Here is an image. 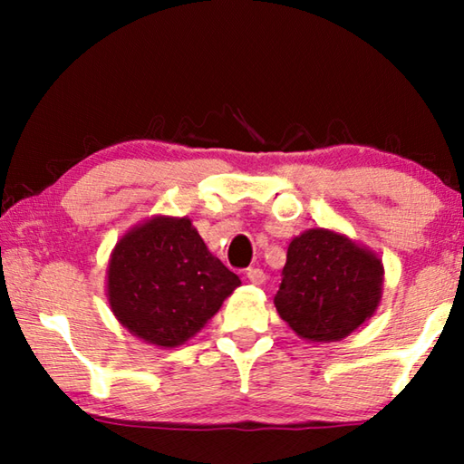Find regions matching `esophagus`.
Segmentation results:
<instances>
[{
  "label": "esophagus",
  "instance_id": "34e87169",
  "mask_svg": "<svg viewBox=\"0 0 464 464\" xmlns=\"http://www.w3.org/2000/svg\"><path fill=\"white\" fill-rule=\"evenodd\" d=\"M247 280L251 282V285H264L266 274L260 268H249L247 270Z\"/></svg>",
  "mask_w": 464,
  "mask_h": 464
}]
</instances>
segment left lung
Returning a JSON list of instances; mask_svg holds the SVG:
<instances>
[{
    "label": "left lung",
    "instance_id": "8db88e82",
    "mask_svg": "<svg viewBox=\"0 0 464 464\" xmlns=\"http://www.w3.org/2000/svg\"><path fill=\"white\" fill-rule=\"evenodd\" d=\"M379 254L334 229H307L288 243L274 304L304 342H340L374 315L382 298Z\"/></svg>",
    "mask_w": 464,
    "mask_h": 464
}]
</instances>
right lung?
I'll return each instance as SVG.
<instances>
[{"label": "right lung", "instance_id": "obj_1", "mask_svg": "<svg viewBox=\"0 0 464 464\" xmlns=\"http://www.w3.org/2000/svg\"><path fill=\"white\" fill-rule=\"evenodd\" d=\"M239 285L188 217L155 215L135 225L116 241L106 270L114 317L160 348L194 337Z\"/></svg>", "mask_w": 464, "mask_h": 464}]
</instances>
